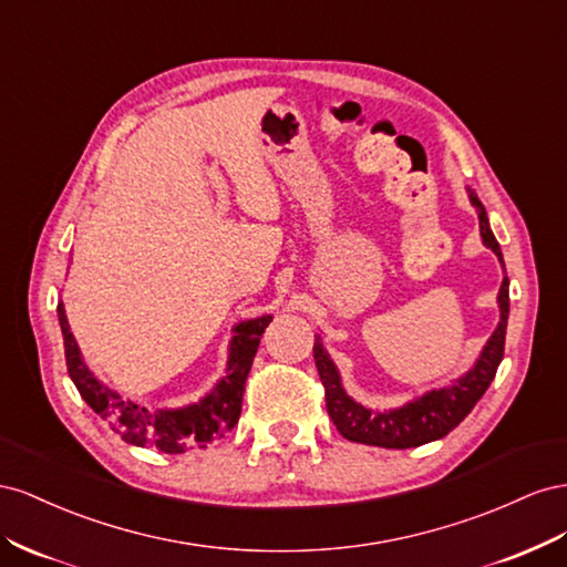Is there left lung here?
<instances>
[{
    "mask_svg": "<svg viewBox=\"0 0 567 567\" xmlns=\"http://www.w3.org/2000/svg\"><path fill=\"white\" fill-rule=\"evenodd\" d=\"M471 202L477 208L480 216V235L496 256L498 261L504 264V256H501L498 241L489 228L487 212H484L482 202L477 194L471 189ZM498 306H501V322L489 337L487 347H484L480 361L471 373L463 375L458 382L444 386V390H434L417 401L406 403V406L394 409V411H368L361 403L347 396L342 390V382H339L337 368L330 361L320 344V337L313 344V359L318 375L326 386V406L328 415L339 430V434L349 442L370 444V446H382V449H411L427 444L434 440H442L451 430L458 427L461 420L473 411L475 403L487 392L492 384L498 363L504 359V344H506V326H508V278H504L498 289Z\"/></svg>",
    "mask_w": 567,
    "mask_h": 567,
    "instance_id": "left-lung-1",
    "label": "left lung"
}]
</instances>
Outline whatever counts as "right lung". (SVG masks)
Wrapping results in <instances>:
<instances>
[{"label": "right lung", "instance_id": "1", "mask_svg": "<svg viewBox=\"0 0 567 567\" xmlns=\"http://www.w3.org/2000/svg\"><path fill=\"white\" fill-rule=\"evenodd\" d=\"M59 326L63 334V349H66V368L80 396L87 406L106 420V425L121 434V440L135 446L158 449L164 454H183L187 449H206L225 432H230L241 413V392L254 363V355L261 342V334L268 328L270 316L239 322L230 342L228 375H225L216 390L204 396L199 403L177 409V411H150L137 406L135 401H125L109 386L96 382L87 365L80 359L75 339L69 330L63 303L56 306Z\"/></svg>", "mask_w": 567, "mask_h": 567}]
</instances>
